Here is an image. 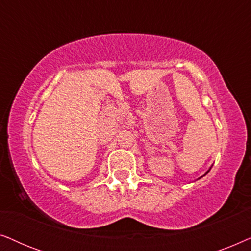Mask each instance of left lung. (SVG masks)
Returning a JSON list of instances; mask_svg holds the SVG:
<instances>
[{
  "mask_svg": "<svg viewBox=\"0 0 251 251\" xmlns=\"http://www.w3.org/2000/svg\"><path fill=\"white\" fill-rule=\"evenodd\" d=\"M207 173H209V170H208V171H207ZM207 173H205V174H207ZM205 174H204V175H205ZM204 175H203V176H204Z\"/></svg>",
  "mask_w": 251,
  "mask_h": 251,
  "instance_id": "8db88e82",
  "label": "left lung"
}]
</instances>
